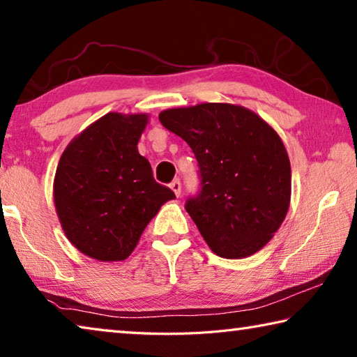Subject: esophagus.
<instances>
[{"instance_id":"34e87169","label":"esophagus","mask_w":357,"mask_h":357,"mask_svg":"<svg viewBox=\"0 0 357 357\" xmlns=\"http://www.w3.org/2000/svg\"><path fill=\"white\" fill-rule=\"evenodd\" d=\"M170 187H172V190L174 192V195H176V197H179V195H181V181H179V179H174V181H172Z\"/></svg>"}]
</instances>
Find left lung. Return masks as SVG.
I'll list each match as a JSON object with an SVG mask.
<instances>
[{"instance_id":"1","label":"left lung","mask_w":357,"mask_h":357,"mask_svg":"<svg viewBox=\"0 0 357 357\" xmlns=\"http://www.w3.org/2000/svg\"><path fill=\"white\" fill-rule=\"evenodd\" d=\"M159 121L195 154L200 190L185 211L211 250L244 258L268 244L291 197V167L277 132L231 104L172 108Z\"/></svg>"}]
</instances>
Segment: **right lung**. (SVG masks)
Here are the masks:
<instances>
[{
  "label": "right lung",
  "mask_w": 357,
  "mask_h": 357,
  "mask_svg": "<svg viewBox=\"0 0 357 357\" xmlns=\"http://www.w3.org/2000/svg\"><path fill=\"white\" fill-rule=\"evenodd\" d=\"M146 124V114L107 113L59 159L53 183L59 222L70 243L99 261L128 258L162 204L176 198L138 154Z\"/></svg>",
  "instance_id": "right-lung-1"
}]
</instances>
